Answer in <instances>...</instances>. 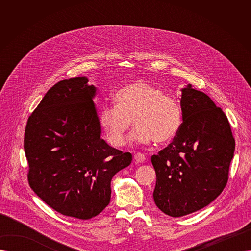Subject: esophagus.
I'll return each instance as SVG.
<instances>
[{"label": "esophagus", "instance_id": "34e87169", "mask_svg": "<svg viewBox=\"0 0 251 251\" xmlns=\"http://www.w3.org/2000/svg\"><path fill=\"white\" fill-rule=\"evenodd\" d=\"M134 160L136 163H142L144 162V160H146V156H144V154L141 152H136L134 154Z\"/></svg>", "mask_w": 251, "mask_h": 251}]
</instances>
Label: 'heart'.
Instances as JSON below:
<instances>
[{
    "label": "heart",
    "instance_id": "obj_1",
    "mask_svg": "<svg viewBox=\"0 0 251 251\" xmlns=\"http://www.w3.org/2000/svg\"><path fill=\"white\" fill-rule=\"evenodd\" d=\"M116 105H104L100 121L109 141L121 147L132 126V138L141 143H163L175 137L181 126V109L175 99L144 81L130 83L115 95Z\"/></svg>",
    "mask_w": 251,
    "mask_h": 251
}]
</instances>
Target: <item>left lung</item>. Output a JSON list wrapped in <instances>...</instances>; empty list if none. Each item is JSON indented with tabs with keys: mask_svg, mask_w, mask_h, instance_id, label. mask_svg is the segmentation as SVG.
I'll list each match as a JSON object with an SVG mask.
<instances>
[{
	"mask_svg": "<svg viewBox=\"0 0 251 251\" xmlns=\"http://www.w3.org/2000/svg\"><path fill=\"white\" fill-rule=\"evenodd\" d=\"M181 91L183 122L173 141L151 156L156 174L154 202L174 218L203 208L222 193L235 151L222 109L191 84Z\"/></svg>",
	"mask_w": 251,
	"mask_h": 251,
	"instance_id": "1",
	"label": "left lung"
}]
</instances>
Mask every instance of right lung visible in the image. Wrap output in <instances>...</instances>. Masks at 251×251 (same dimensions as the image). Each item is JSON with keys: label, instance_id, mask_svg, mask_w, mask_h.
Segmentation results:
<instances>
[{"label": "right lung", "instance_id": "add662e5", "mask_svg": "<svg viewBox=\"0 0 251 251\" xmlns=\"http://www.w3.org/2000/svg\"><path fill=\"white\" fill-rule=\"evenodd\" d=\"M88 79H65L50 87L25 127L28 183L56 212L89 220L111 200V181L128 167L132 154L101 137Z\"/></svg>", "mask_w": 251, "mask_h": 251}]
</instances>
